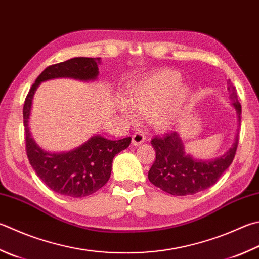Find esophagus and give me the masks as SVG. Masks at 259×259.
I'll use <instances>...</instances> for the list:
<instances>
[{"label": "esophagus", "mask_w": 259, "mask_h": 259, "mask_svg": "<svg viewBox=\"0 0 259 259\" xmlns=\"http://www.w3.org/2000/svg\"><path fill=\"white\" fill-rule=\"evenodd\" d=\"M145 135L143 132H135L133 134V138H132V143L133 145H140L145 142Z\"/></svg>", "instance_id": "obj_1"}]
</instances>
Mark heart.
Returning a JSON list of instances; mask_svg holds the SVG:
<instances>
[{
	"mask_svg": "<svg viewBox=\"0 0 259 259\" xmlns=\"http://www.w3.org/2000/svg\"><path fill=\"white\" fill-rule=\"evenodd\" d=\"M175 70H161L130 87L120 113L133 120L134 113L145 116L159 131L171 130L182 119L190 91Z\"/></svg>",
	"mask_w": 259,
	"mask_h": 259,
	"instance_id": "obj_1",
	"label": "heart"
}]
</instances>
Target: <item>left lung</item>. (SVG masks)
Wrapping results in <instances>:
<instances>
[{"label": "left lung", "instance_id": "8db88e82", "mask_svg": "<svg viewBox=\"0 0 259 259\" xmlns=\"http://www.w3.org/2000/svg\"><path fill=\"white\" fill-rule=\"evenodd\" d=\"M227 83L232 106L238 116V130L231 148L215 159H195L185 152L182 136L177 132L155 136L151 141L155 150V160L148 175L149 180L155 187L175 196L194 195L213 186L230 167L239 142L241 105L238 101L236 88L230 80H228Z\"/></svg>", "mask_w": 259, "mask_h": 259}]
</instances>
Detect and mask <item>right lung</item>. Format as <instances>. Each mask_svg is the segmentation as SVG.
Returning <instances> with one entry per match:
<instances>
[{
  "label": "right lung",
  "instance_id": "obj_1",
  "mask_svg": "<svg viewBox=\"0 0 259 259\" xmlns=\"http://www.w3.org/2000/svg\"><path fill=\"white\" fill-rule=\"evenodd\" d=\"M100 57H74L46 67L29 90L23 105L27 157L37 176L54 192L69 197H84L96 193L108 182L113 159L128 148L131 138L108 140L101 135L91 138L67 152H48L39 146L29 131L32 99L41 82L71 77L95 81L99 74Z\"/></svg>",
  "mask_w": 259,
  "mask_h": 259
}]
</instances>
